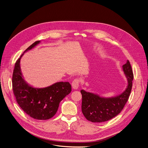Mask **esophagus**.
Listing matches in <instances>:
<instances>
[{
  "instance_id": "34e87169",
  "label": "esophagus",
  "mask_w": 148,
  "mask_h": 148,
  "mask_svg": "<svg viewBox=\"0 0 148 148\" xmlns=\"http://www.w3.org/2000/svg\"><path fill=\"white\" fill-rule=\"evenodd\" d=\"M72 87L74 89H77L79 87V79L78 78H76L74 79V81L72 82Z\"/></svg>"
}]
</instances>
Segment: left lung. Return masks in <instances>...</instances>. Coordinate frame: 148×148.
Segmentation results:
<instances>
[{
    "label": "left lung",
    "instance_id": "obj_1",
    "mask_svg": "<svg viewBox=\"0 0 148 148\" xmlns=\"http://www.w3.org/2000/svg\"><path fill=\"white\" fill-rule=\"evenodd\" d=\"M122 70L127 79V87L119 95L112 97H102L93 92L81 90L82 112L86 118L92 122L109 121L118 115L123 108L130 95L134 74L130 62L127 60L122 66Z\"/></svg>",
    "mask_w": 148,
    "mask_h": 148
}]
</instances>
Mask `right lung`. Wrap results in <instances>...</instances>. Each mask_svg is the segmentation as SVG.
Listing matches in <instances>:
<instances>
[{
    "label": "right lung",
    "instance_id": "add662e5",
    "mask_svg": "<svg viewBox=\"0 0 148 148\" xmlns=\"http://www.w3.org/2000/svg\"><path fill=\"white\" fill-rule=\"evenodd\" d=\"M40 43L37 41L30 46L17 60L13 73L12 87L17 103L30 117L47 120L57 112L60 102L71 91L69 82H57L45 88H35L25 81L20 69V59L25 53Z\"/></svg>",
    "mask_w": 148,
    "mask_h": 148
}]
</instances>
